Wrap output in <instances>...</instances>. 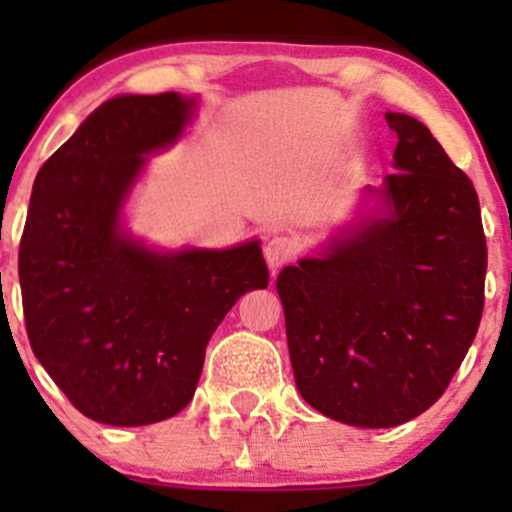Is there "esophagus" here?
Instances as JSON below:
<instances>
[{"mask_svg": "<svg viewBox=\"0 0 512 512\" xmlns=\"http://www.w3.org/2000/svg\"><path fill=\"white\" fill-rule=\"evenodd\" d=\"M296 255V243L289 236H274L272 240H267L264 245V260H267L269 269L276 272L279 267L289 264Z\"/></svg>", "mask_w": 512, "mask_h": 512, "instance_id": "34e87169", "label": "esophagus"}]
</instances>
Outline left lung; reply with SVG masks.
<instances>
[{
  "label": "left lung",
  "mask_w": 512,
  "mask_h": 512,
  "mask_svg": "<svg viewBox=\"0 0 512 512\" xmlns=\"http://www.w3.org/2000/svg\"><path fill=\"white\" fill-rule=\"evenodd\" d=\"M395 166L378 207L281 269L293 378L320 414L390 428L438 402L477 337L486 238L472 180L424 122L387 113Z\"/></svg>",
  "instance_id": "1"
}]
</instances>
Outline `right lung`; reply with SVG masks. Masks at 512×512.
Here are the masks:
<instances>
[{
    "label": "right lung",
    "mask_w": 512,
    "mask_h": 512,
    "mask_svg": "<svg viewBox=\"0 0 512 512\" xmlns=\"http://www.w3.org/2000/svg\"><path fill=\"white\" fill-rule=\"evenodd\" d=\"M180 93L117 96L81 122L35 178L19 248L33 354L81 414L146 426L190 404L216 327L267 289L260 240L163 252L125 231L146 156L195 115Z\"/></svg>",
    "instance_id": "obj_1"
}]
</instances>
